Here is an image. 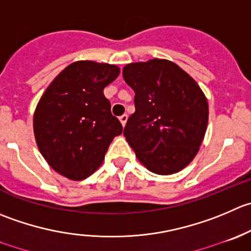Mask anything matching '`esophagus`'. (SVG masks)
Here are the masks:
<instances>
[{
	"mask_svg": "<svg viewBox=\"0 0 251 251\" xmlns=\"http://www.w3.org/2000/svg\"><path fill=\"white\" fill-rule=\"evenodd\" d=\"M119 120H120L121 125L125 126L126 125V121H127V115H126V114H124V115H121L120 118H119Z\"/></svg>",
	"mask_w": 251,
	"mask_h": 251,
	"instance_id": "esophagus-1",
	"label": "esophagus"
}]
</instances>
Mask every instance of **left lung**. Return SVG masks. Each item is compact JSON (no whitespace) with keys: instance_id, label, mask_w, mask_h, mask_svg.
<instances>
[{"instance_id":"obj_1","label":"left lung","mask_w":251,"mask_h":251,"mask_svg":"<svg viewBox=\"0 0 251 251\" xmlns=\"http://www.w3.org/2000/svg\"><path fill=\"white\" fill-rule=\"evenodd\" d=\"M126 83L135 91L136 111L124 136L150 172H180L198 154L208 124V103L195 79L164 58L124 67Z\"/></svg>"}]
</instances>
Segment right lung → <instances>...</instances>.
<instances>
[{
	"instance_id": "right-lung-1",
	"label": "right lung",
	"mask_w": 251,
	"mask_h": 251,
	"mask_svg": "<svg viewBox=\"0 0 251 251\" xmlns=\"http://www.w3.org/2000/svg\"><path fill=\"white\" fill-rule=\"evenodd\" d=\"M119 74L116 65L76 61L53 78L36 105L33 128L39 151L67 179L93 174L114 137L123 133L103 92Z\"/></svg>"
}]
</instances>
